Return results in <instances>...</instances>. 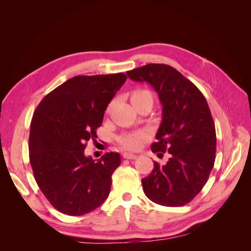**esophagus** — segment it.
I'll list each match as a JSON object with an SVG mask.
<instances>
[{"mask_svg": "<svg viewBox=\"0 0 251 251\" xmlns=\"http://www.w3.org/2000/svg\"><path fill=\"white\" fill-rule=\"evenodd\" d=\"M123 157H124L125 159H135L137 156L134 155V154H130V153H124V154H123Z\"/></svg>", "mask_w": 251, "mask_h": 251, "instance_id": "esophagus-1", "label": "esophagus"}]
</instances>
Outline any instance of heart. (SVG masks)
I'll use <instances>...</instances> for the list:
<instances>
[{
	"instance_id": "obj_1",
	"label": "heart",
	"mask_w": 251,
	"mask_h": 251,
	"mask_svg": "<svg viewBox=\"0 0 251 251\" xmlns=\"http://www.w3.org/2000/svg\"><path fill=\"white\" fill-rule=\"evenodd\" d=\"M147 98H150V100H153V95H151V93L147 90H138V91H135L133 93L131 100H132V102H134L141 100H147ZM144 138H146V134L143 133L126 134L119 137L118 142L123 148L134 151V150H137L140 147V144Z\"/></svg>"
}]
</instances>
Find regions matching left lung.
Masks as SVG:
<instances>
[{
	"mask_svg": "<svg viewBox=\"0 0 251 251\" xmlns=\"http://www.w3.org/2000/svg\"><path fill=\"white\" fill-rule=\"evenodd\" d=\"M126 75L149 82L158 93L162 121L151 149L171 154L166 164L154 162L141 180L143 192L163 206H183L201 192L215 164L216 128L207 101L191 80L168 65L149 64Z\"/></svg>",
	"mask_w": 251,
	"mask_h": 251,
	"instance_id": "1",
	"label": "left lung"
}]
</instances>
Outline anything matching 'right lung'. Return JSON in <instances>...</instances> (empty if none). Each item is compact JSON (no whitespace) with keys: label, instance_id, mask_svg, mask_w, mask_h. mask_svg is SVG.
I'll use <instances>...</instances> for the list:
<instances>
[{"label":"right lung","instance_id":"obj_1","mask_svg":"<svg viewBox=\"0 0 251 251\" xmlns=\"http://www.w3.org/2000/svg\"><path fill=\"white\" fill-rule=\"evenodd\" d=\"M126 80L124 73L74 76L45 96L33 114L29 159L34 179L65 215L88 214L108 198L120 155L110 151L95 161L85 149Z\"/></svg>","mask_w":251,"mask_h":251}]
</instances>
